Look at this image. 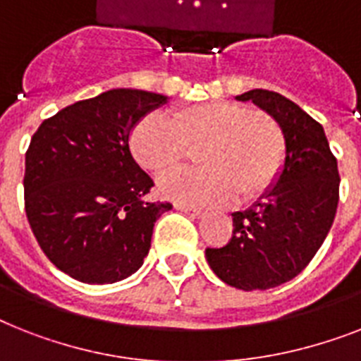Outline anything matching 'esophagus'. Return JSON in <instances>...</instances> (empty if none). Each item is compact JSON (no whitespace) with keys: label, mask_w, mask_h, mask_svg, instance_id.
I'll list each match as a JSON object with an SVG mask.
<instances>
[{"label":"esophagus","mask_w":361,"mask_h":361,"mask_svg":"<svg viewBox=\"0 0 361 361\" xmlns=\"http://www.w3.org/2000/svg\"><path fill=\"white\" fill-rule=\"evenodd\" d=\"M176 209L183 211V213H187V215H190V216H196V219H200V216L206 215V211L200 209V207L185 206V204H176Z\"/></svg>","instance_id":"34e87169"}]
</instances>
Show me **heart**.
Returning a JSON list of instances; mask_svg holds the SVG:
<instances>
[{
    "label": "heart",
    "instance_id": "heart-1",
    "mask_svg": "<svg viewBox=\"0 0 361 361\" xmlns=\"http://www.w3.org/2000/svg\"><path fill=\"white\" fill-rule=\"evenodd\" d=\"M130 152L155 178L180 169L187 148L202 171L161 181V195L180 204L216 206L257 200L282 172L286 145L278 124L235 102H206L165 116L148 114L133 126Z\"/></svg>",
    "mask_w": 361,
    "mask_h": 361
}]
</instances>
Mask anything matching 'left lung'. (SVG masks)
Segmentation results:
<instances>
[{
  "mask_svg": "<svg viewBox=\"0 0 361 361\" xmlns=\"http://www.w3.org/2000/svg\"><path fill=\"white\" fill-rule=\"evenodd\" d=\"M235 99L274 118L286 157L274 185L252 207L231 213L230 243L206 248V259L228 286L263 291L300 274L326 239L339 200L338 161L323 126L286 96L254 89Z\"/></svg>",
  "mask_w": 361,
  "mask_h": 361,
  "instance_id": "left-lung-1",
  "label": "left lung"
}]
</instances>
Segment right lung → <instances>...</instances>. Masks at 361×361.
<instances>
[{"label":"right lung","mask_w":361,"mask_h":361,"mask_svg":"<svg viewBox=\"0 0 361 361\" xmlns=\"http://www.w3.org/2000/svg\"><path fill=\"white\" fill-rule=\"evenodd\" d=\"M169 98L111 89L44 120L25 154V213L42 252L83 283L139 271L155 221L172 204L148 202L154 181L130 152L140 118Z\"/></svg>","instance_id":"add662e5"}]
</instances>
